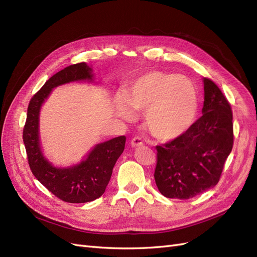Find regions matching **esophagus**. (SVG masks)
<instances>
[{"label": "esophagus", "instance_id": "esophagus-1", "mask_svg": "<svg viewBox=\"0 0 257 257\" xmlns=\"http://www.w3.org/2000/svg\"><path fill=\"white\" fill-rule=\"evenodd\" d=\"M131 145H132V147H142V146L144 145V143H143L141 137L136 136V137H134V138H132Z\"/></svg>", "mask_w": 257, "mask_h": 257}]
</instances>
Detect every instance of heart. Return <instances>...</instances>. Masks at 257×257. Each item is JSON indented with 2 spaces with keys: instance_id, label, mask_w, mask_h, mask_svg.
I'll list each match as a JSON object with an SVG mask.
<instances>
[{
  "instance_id": "b5f03b06",
  "label": "heart",
  "mask_w": 257,
  "mask_h": 257,
  "mask_svg": "<svg viewBox=\"0 0 257 257\" xmlns=\"http://www.w3.org/2000/svg\"><path fill=\"white\" fill-rule=\"evenodd\" d=\"M118 97L115 107L126 120L136 111L145 113V125L159 141H173L183 135L195 121L198 95L195 85L184 76L160 71L148 72L132 81ZM128 104L126 105V104Z\"/></svg>"
}]
</instances>
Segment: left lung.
I'll return each instance as SVG.
<instances>
[{"mask_svg": "<svg viewBox=\"0 0 257 257\" xmlns=\"http://www.w3.org/2000/svg\"><path fill=\"white\" fill-rule=\"evenodd\" d=\"M203 115L183 135L157 146L155 183L162 195L189 199L219 182L234 145L230 104L220 88L204 78Z\"/></svg>", "mask_w": 257, "mask_h": 257, "instance_id": "8db88e82", "label": "left lung"}]
</instances>
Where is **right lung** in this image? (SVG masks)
Returning <instances> with one entry per match:
<instances>
[{
    "label": "right lung",
    "instance_id": "1",
    "mask_svg": "<svg viewBox=\"0 0 257 257\" xmlns=\"http://www.w3.org/2000/svg\"><path fill=\"white\" fill-rule=\"evenodd\" d=\"M92 69L77 63L54 74L31 98L22 138L31 172L46 189L65 203H88L104 194L110 180L116 160L125 147V136H119L94 147L80 164L57 168L44 158L38 137V116L41 106L53 88L77 80H92Z\"/></svg>",
    "mask_w": 257,
    "mask_h": 257
}]
</instances>
